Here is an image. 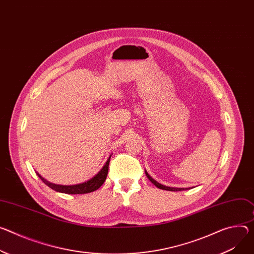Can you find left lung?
<instances>
[{
  "instance_id": "obj_1",
  "label": "left lung",
  "mask_w": 254,
  "mask_h": 254,
  "mask_svg": "<svg viewBox=\"0 0 254 254\" xmlns=\"http://www.w3.org/2000/svg\"><path fill=\"white\" fill-rule=\"evenodd\" d=\"M145 173H146V175H147V177L149 178V180L154 184L155 187H157L158 189H160V190H169V191H181V190H188L189 189L187 188V189H178V188H169V187H166V186H163V184H161V183H159L158 181H156L155 179H153L150 175H149V173L145 170Z\"/></svg>"
}]
</instances>
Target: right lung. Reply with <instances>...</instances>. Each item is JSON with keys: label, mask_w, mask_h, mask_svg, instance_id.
<instances>
[{"label": "right lung", "mask_w": 254, "mask_h": 254, "mask_svg": "<svg viewBox=\"0 0 254 254\" xmlns=\"http://www.w3.org/2000/svg\"><path fill=\"white\" fill-rule=\"evenodd\" d=\"M110 157L111 155L107 158V161L105 162V164L103 165V167L98 171V173L96 175H94L92 178H90L87 181H84L82 183H78V184H73V186H62V184H56V183H52L50 181H48L47 179H44L39 173L36 172V174L38 175V177L47 184L49 188H51L52 190L58 191V192H62V193H67V194H83V193H89L92 191L97 190L102 184L104 183L106 177H107V173H108V165H109V161H110Z\"/></svg>", "instance_id": "1"}]
</instances>
